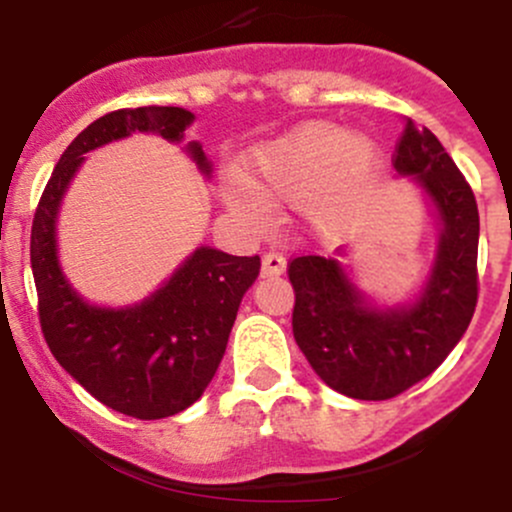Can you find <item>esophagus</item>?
<instances>
[{"label": "esophagus", "instance_id": "34e87169", "mask_svg": "<svg viewBox=\"0 0 512 512\" xmlns=\"http://www.w3.org/2000/svg\"><path fill=\"white\" fill-rule=\"evenodd\" d=\"M287 270V260L280 252H267L262 257V277H277Z\"/></svg>", "mask_w": 512, "mask_h": 512}]
</instances>
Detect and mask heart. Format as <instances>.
I'll use <instances>...</instances> for the list:
<instances>
[{
    "mask_svg": "<svg viewBox=\"0 0 512 512\" xmlns=\"http://www.w3.org/2000/svg\"><path fill=\"white\" fill-rule=\"evenodd\" d=\"M381 151L364 133L309 121L262 141L240 163L242 185L225 188L227 208L252 225L267 220V200H302L317 218H332L379 173Z\"/></svg>",
    "mask_w": 512,
    "mask_h": 512,
    "instance_id": "obj_1",
    "label": "heart"
}]
</instances>
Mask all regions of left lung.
<instances>
[{
    "mask_svg": "<svg viewBox=\"0 0 512 512\" xmlns=\"http://www.w3.org/2000/svg\"><path fill=\"white\" fill-rule=\"evenodd\" d=\"M396 178L421 190L438 225L433 260L409 302L381 304L334 257L289 262L294 287L292 332L314 374L339 394L384 401L443 364L471 324L478 302V205L471 185L428 128L404 121Z\"/></svg>",
    "mask_w": 512,
    "mask_h": 512,
    "instance_id": "obj_1",
    "label": "left lung"
}]
</instances>
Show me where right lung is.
Instances as JSON below:
<instances>
[{
  "instance_id": "right-lung-1",
  "label": "right lung",
  "mask_w": 512,
  "mask_h": 512,
  "mask_svg": "<svg viewBox=\"0 0 512 512\" xmlns=\"http://www.w3.org/2000/svg\"><path fill=\"white\" fill-rule=\"evenodd\" d=\"M195 113L178 106L123 108L96 118L56 163L32 225V272L41 332L51 354L94 399L143 421L180 414L203 396L223 361L260 257L200 245L141 302L106 307L74 289L59 260V210L86 153L133 133H156L210 178L198 141L185 143Z\"/></svg>"
}]
</instances>
